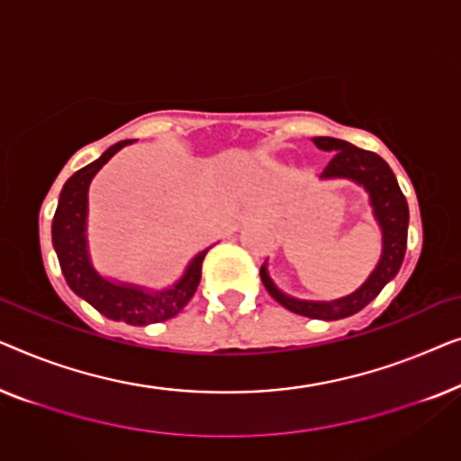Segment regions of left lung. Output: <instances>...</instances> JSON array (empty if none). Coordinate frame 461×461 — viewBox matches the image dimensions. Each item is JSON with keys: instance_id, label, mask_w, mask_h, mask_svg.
Returning a JSON list of instances; mask_svg holds the SVG:
<instances>
[{"instance_id": "1", "label": "left lung", "mask_w": 461, "mask_h": 461, "mask_svg": "<svg viewBox=\"0 0 461 461\" xmlns=\"http://www.w3.org/2000/svg\"><path fill=\"white\" fill-rule=\"evenodd\" d=\"M314 147L331 153V161L321 172V180H352L363 186L369 194L371 213L382 230V254L375 268L363 281V285L344 298L321 302V300H300L287 295L275 285L268 275V262L262 264L260 279L267 292L285 306L287 311L308 319L338 321L363 311L377 294L382 292L388 281H393L399 273L402 258L407 249V229H409V207L407 199L399 188L393 169L380 155L355 147V144L339 140V138L319 136L312 138Z\"/></svg>"}]
</instances>
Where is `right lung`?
Here are the masks:
<instances>
[{
  "label": "right lung",
  "mask_w": 461,
  "mask_h": 461,
  "mask_svg": "<svg viewBox=\"0 0 461 461\" xmlns=\"http://www.w3.org/2000/svg\"><path fill=\"white\" fill-rule=\"evenodd\" d=\"M131 142L136 140L113 144L96 161L81 167L65 182L52 220V245L67 285L79 298H84L87 304H92L111 321H123L128 325H149L176 317L188 304V300L197 292L201 264L210 248L199 251L186 264L180 279L163 289L113 281L98 273L90 256V243H87V191H90V182L100 172V167Z\"/></svg>",
  "instance_id": "right-lung-1"
}]
</instances>
